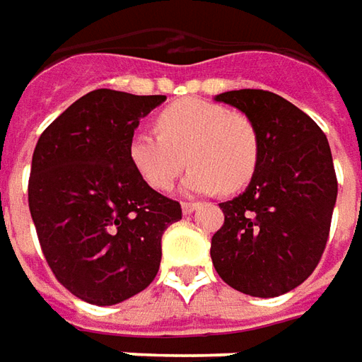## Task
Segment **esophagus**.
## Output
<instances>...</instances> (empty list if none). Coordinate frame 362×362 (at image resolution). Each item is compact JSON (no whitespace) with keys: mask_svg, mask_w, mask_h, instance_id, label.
<instances>
[{"mask_svg":"<svg viewBox=\"0 0 362 362\" xmlns=\"http://www.w3.org/2000/svg\"><path fill=\"white\" fill-rule=\"evenodd\" d=\"M200 204L198 202H182V212L184 214H192Z\"/></svg>","mask_w":362,"mask_h":362,"instance_id":"obj_1","label":"esophagus"}]
</instances>
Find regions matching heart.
Listing matches in <instances>:
<instances>
[{"label": "heart", "mask_w": 362, "mask_h": 362, "mask_svg": "<svg viewBox=\"0 0 362 362\" xmlns=\"http://www.w3.org/2000/svg\"><path fill=\"white\" fill-rule=\"evenodd\" d=\"M156 129L132 130L127 154L154 190H170L186 158L192 164L184 190L196 194L238 192L252 182L259 164V132L245 115L204 98H180L156 115Z\"/></svg>", "instance_id": "1"}]
</instances>
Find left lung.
Here are the masks:
<instances>
[{
  "mask_svg": "<svg viewBox=\"0 0 362 362\" xmlns=\"http://www.w3.org/2000/svg\"><path fill=\"white\" fill-rule=\"evenodd\" d=\"M245 112L262 142L250 186L222 202L212 264L226 284L252 297H277L301 285L325 252L337 174L323 130L284 97L242 88L218 95Z\"/></svg>",
  "mask_w": 362,
  "mask_h": 362,
  "instance_id": "1",
  "label": "left lung"
}]
</instances>
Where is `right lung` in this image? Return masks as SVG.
I'll return each instance as SVG.
<instances>
[{"label":"right lung","mask_w":362,"mask_h":362,"mask_svg":"<svg viewBox=\"0 0 362 362\" xmlns=\"http://www.w3.org/2000/svg\"><path fill=\"white\" fill-rule=\"evenodd\" d=\"M164 95L97 88L37 140L27 186L41 252L57 281L93 305H115L158 274L160 240L180 202L152 190L127 154L140 117Z\"/></svg>","instance_id":"1"}]
</instances>
